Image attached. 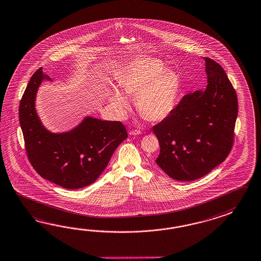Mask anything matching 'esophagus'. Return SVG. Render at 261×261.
<instances>
[{
    "mask_svg": "<svg viewBox=\"0 0 261 261\" xmlns=\"http://www.w3.org/2000/svg\"><path fill=\"white\" fill-rule=\"evenodd\" d=\"M129 134L131 135V136H136V135H140L141 134V130H139V129H135V130H131Z\"/></svg>",
    "mask_w": 261,
    "mask_h": 261,
    "instance_id": "obj_1",
    "label": "esophagus"
}]
</instances>
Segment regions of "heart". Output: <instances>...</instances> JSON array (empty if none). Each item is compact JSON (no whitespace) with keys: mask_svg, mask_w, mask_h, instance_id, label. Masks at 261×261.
<instances>
[{"mask_svg":"<svg viewBox=\"0 0 261 261\" xmlns=\"http://www.w3.org/2000/svg\"><path fill=\"white\" fill-rule=\"evenodd\" d=\"M116 81L122 93L136 96L139 115L149 122L166 119L175 108L180 91L178 74L151 57L130 62L117 74ZM108 93L112 108L119 115H124L129 110L126 97L115 88H110Z\"/></svg>","mask_w":261,"mask_h":261,"instance_id":"obj_1","label":"heart"}]
</instances>
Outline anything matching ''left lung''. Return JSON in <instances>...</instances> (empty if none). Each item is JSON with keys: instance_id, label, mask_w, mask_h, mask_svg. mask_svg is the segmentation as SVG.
Returning <instances> with one entry per match:
<instances>
[{"instance_id": "8db88e82", "label": "left lung", "mask_w": 261, "mask_h": 261, "mask_svg": "<svg viewBox=\"0 0 261 261\" xmlns=\"http://www.w3.org/2000/svg\"><path fill=\"white\" fill-rule=\"evenodd\" d=\"M208 85L185 95L152 127L160 153L155 162L174 180H197L226 159L234 142L237 93L225 70L205 58Z\"/></svg>"}]
</instances>
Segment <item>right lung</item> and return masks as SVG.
<instances>
[{
    "instance_id": "right-lung-1",
    "label": "right lung",
    "mask_w": 261,
    "mask_h": 261,
    "mask_svg": "<svg viewBox=\"0 0 261 261\" xmlns=\"http://www.w3.org/2000/svg\"><path fill=\"white\" fill-rule=\"evenodd\" d=\"M44 79L32 75L19 103V123L31 165L42 178L66 189L90 186L104 171L117 147L128 137L121 122L87 117L68 133L53 134L41 124L35 95Z\"/></svg>"
}]
</instances>
